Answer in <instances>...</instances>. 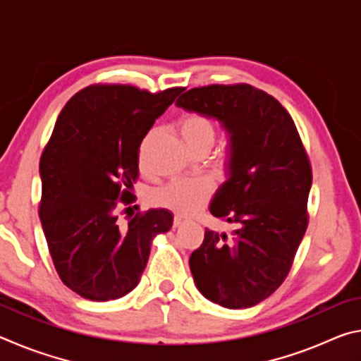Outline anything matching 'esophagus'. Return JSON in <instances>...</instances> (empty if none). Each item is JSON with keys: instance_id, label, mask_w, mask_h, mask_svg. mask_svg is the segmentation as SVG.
<instances>
[{"instance_id": "34e87169", "label": "esophagus", "mask_w": 361, "mask_h": 361, "mask_svg": "<svg viewBox=\"0 0 361 361\" xmlns=\"http://www.w3.org/2000/svg\"><path fill=\"white\" fill-rule=\"evenodd\" d=\"M183 221H185V219H183L181 216H175L173 218V228H178V226L183 224Z\"/></svg>"}]
</instances>
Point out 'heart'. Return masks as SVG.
<instances>
[{
    "label": "heart",
    "instance_id": "heart-1",
    "mask_svg": "<svg viewBox=\"0 0 361 361\" xmlns=\"http://www.w3.org/2000/svg\"><path fill=\"white\" fill-rule=\"evenodd\" d=\"M176 132L189 151L212 148L216 138L215 124L204 114H186L176 124ZM143 156V148H142ZM143 157H140L142 161ZM213 194V185L209 180H178L154 194L157 205L178 215H192L209 202Z\"/></svg>",
    "mask_w": 361,
    "mask_h": 361
}]
</instances>
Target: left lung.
Wrapping results in <instances>:
<instances>
[{
	"mask_svg": "<svg viewBox=\"0 0 361 361\" xmlns=\"http://www.w3.org/2000/svg\"><path fill=\"white\" fill-rule=\"evenodd\" d=\"M175 105L216 119L229 137L226 181L209 209L237 229L205 231L189 258L195 286L223 307H253L282 285L307 229V154L288 111L253 85L195 87Z\"/></svg>",
	"mask_w": 361,
	"mask_h": 361,
	"instance_id": "left-lung-1",
	"label": "left lung"
}]
</instances>
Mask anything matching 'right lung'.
Wrapping results in <instances>:
<instances>
[{"label":"right lung","instance_id":"obj_1","mask_svg":"<svg viewBox=\"0 0 361 361\" xmlns=\"http://www.w3.org/2000/svg\"><path fill=\"white\" fill-rule=\"evenodd\" d=\"M181 92L97 84L60 111L39 161V219L60 279L79 296L102 302L130 293L154 237L172 228L166 209L137 213L122 226L116 207L130 202L123 188L138 176L140 145Z\"/></svg>","mask_w":361,"mask_h":361}]
</instances>
